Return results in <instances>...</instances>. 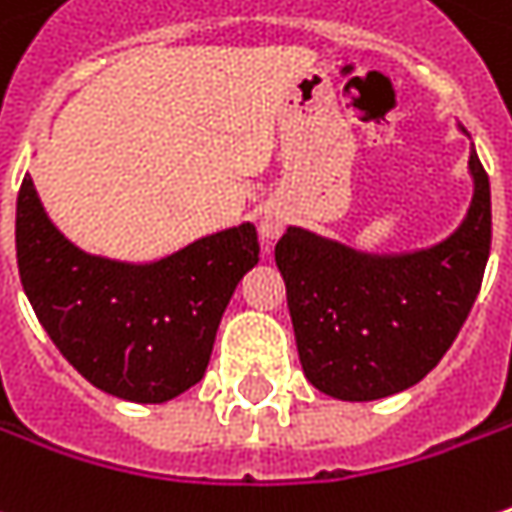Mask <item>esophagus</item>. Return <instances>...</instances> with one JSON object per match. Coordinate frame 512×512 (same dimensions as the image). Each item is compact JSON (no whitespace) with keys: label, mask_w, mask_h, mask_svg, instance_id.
I'll use <instances>...</instances> for the list:
<instances>
[{"label":"esophagus","mask_w":512,"mask_h":512,"mask_svg":"<svg viewBox=\"0 0 512 512\" xmlns=\"http://www.w3.org/2000/svg\"><path fill=\"white\" fill-rule=\"evenodd\" d=\"M283 214L280 212H263L260 214V234H263V240H275L283 232Z\"/></svg>","instance_id":"esophagus-1"}]
</instances>
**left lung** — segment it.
<instances>
[{
  "mask_svg": "<svg viewBox=\"0 0 512 512\" xmlns=\"http://www.w3.org/2000/svg\"><path fill=\"white\" fill-rule=\"evenodd\" d=\"M467 168L470 209L456 232L427 249L361 252L300 226L280 237L275 263L312 387L338 401H378L415 387L453 346L493 234L490 180L476 148Z\"/></svg>",
  "mask_w": 512,
  "mask_h": 512,
  "instance_id": "obj_1",
  "label": "left lung"
}]
</instances>
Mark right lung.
Here are the masks:
<instances>
[{"label":"right lung","mask_w":512,"mask_h":512,"mask_svg":"<svg viewBox=\"0 0 512 512\" xmlns=\"http://www.w3.org/2000/svg\"><path fill=\"white\" fill-rule=\"evenodd\" d=\"M257 255L252 223L148 263L91 255L56 229L31 174L16 197V260L36 318L85 381L134 404L171 401L203 378Z\"/></svg>","instance_id":"obj_1"}]
</instances>
